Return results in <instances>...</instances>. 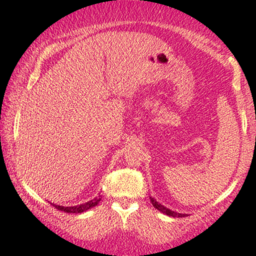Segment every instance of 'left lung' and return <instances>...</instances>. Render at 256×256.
Returning <instances> with one entry per match:
<instances>
[{
    "label": "left lung",
    "instance_id": "1",
    "mask_svg": "<svg viewBox=\"0 0 256 256\" xmlns=\"http://www.w3.org/2000/svg\"><path fill=\"white\" fill-rule=\"evenodd\" d=\"M150 202H152V204L154 205V208L158 210V211L166 213V216H178V218H182V216H186V214H182V213H176L174 211H171V210L164 208V206L162 204H160L158 202H156L155 199H154L152 197H150Z\"/></svg>",
    "mask_w": 256,
    "mask_h": 256
}]
</instances>
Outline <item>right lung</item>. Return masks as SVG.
Wrapping results in <instances>:
<instances>
[{
    "label": "right lung",
    "mask_w": 256,
    "mask_h": 256,
    "mask_svg": "<svg viewBox=\"0 0 256 256\" xmlns=\"http://www.w3.org/2000/svg\"><path fill=\"white\" fill-rule=\"evenodd\" d=\"M101 200V196H99V198H94L92 200L85 202V204L78 205V206H68V208H64V206H59V205H54V206L59 211L66 212V213H82L84 211H87V210L94 208L99 204V202Z\"/></svg>",
    "instance_id": "add662e5"
}]
</instances>
